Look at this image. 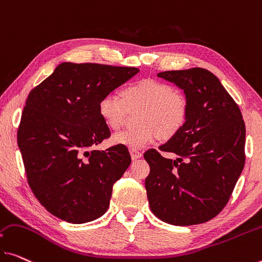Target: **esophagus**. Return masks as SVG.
Here are the masks:
<instances>
[{
    "label": "esophagus",
    "instance_id": "34e87169",
    "mask_svg": "<svg viewBox=\"0 0 262 262\" xmlns=\"http://www.w3.org/2000/svg\"><path fill=\"white\" fill-rule=\"evenodd\" d=\"M130 154H131V158L134 159V160L142 158V156H143L142 152H140V151H137V150H134V148H131V150H130Z\"/></svg>",
    "mask_w": 262,
    "mask_h": 262
}]
</instances>
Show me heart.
<instances>
[{"label":"heart","mask_w":262,"mask_h":262,"mask_svg":"<svg viewBox=\"0 0 262 262\" xmlns=\"http://www.w3.org/2000/svg\"><path fill=\"white\" fill-rule=\"evenodd\" d=\"M139 126L122 131L112 138L118 145L138 150L158 138L167 140L182 130L187 118L188 103L183 92L171 84L154 78H144L127 84L117 95L99 99L97 110L108 130L122 127L127 111L138 110Z\"/></svg>","instance_id":"1"}]
</instances>
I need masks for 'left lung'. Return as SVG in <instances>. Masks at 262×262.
Returning <instances> with one entry per match:
<instances>
[{
    "label": "left lung",
    "instance_id": "1",
    "mask_svg": "<svg viewBox=\"0 0 262 262\" xmlns=\"http://www.w3.org/2000/svg\"><path fill=\"white\" fill-rule=\"evenodd\" d=\"M158 77L184 90L187 118L178 134L152 148L145 179L154 214L176 226L203 224L228 203L245 165L246 127L243 115L216 76L203 68L159 72Z\"/></svg>",
    "mask_w": 262,
    "mask_h": 262
}]
</instances>
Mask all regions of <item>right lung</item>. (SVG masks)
Returning <instances> with one entry per match:
<instances>
[{"label":"right lung","mask_w":262,"mask_h":262,"mask_svg":"<svg viewBox=\"0 0 262 262\" xmlns=\"http://www.w3.org/2000/svg\"><path fill=\"white\" fill-rule=\"evenodd\" d=\"M138 72L131 67L64 62L30 91L17 143L31 191L52 215L84 224L107 211L112 186L131 157L124 145L95 150L110 137L97 105Z\"/></svg>","instance_id":"right-lung-1"}]
</instances>
